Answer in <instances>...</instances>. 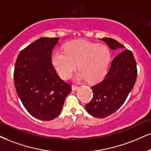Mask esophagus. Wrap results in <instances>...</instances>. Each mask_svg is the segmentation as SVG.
Listing matches in <instances>:
<instances>
[{"instance_id": "1", "label": "esophagus", "mask_w": 151, "mask_h": 151, "mask_svg": "<svg viewBox=\"0 0 151 151\" xmlns=\"http://www.w3.org/2000/svg\"><path fill=\"white\" fill-rule=\"evenodd\" d=\"M72 90L73 91H76L78 90V86H76V85H72Z\"/></svg>"}]
</instances>
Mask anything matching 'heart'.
<instances>
[{"label":"heart","instance_id":"obj_1","mask_svg":"<svg viewBox=\"0 0 151 151\" xmlns=\"http://www.w3.org/2000/svg\"><path fill=\"white\" fill-rule=\"evenodd\" d=\"M111 61V52L107 46L85 41L75 40L67 43L64 51L56 50L52 63L56 72L63 79H68L77 68L80 70L75 80H87L94 83L103 78Z\"/></svg>","mask_w":151,"mask_h":151}]
</instances>
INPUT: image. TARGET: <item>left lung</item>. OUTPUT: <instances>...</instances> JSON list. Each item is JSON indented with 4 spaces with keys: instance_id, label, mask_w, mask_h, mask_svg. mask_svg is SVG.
<instances>
[{
    "instance_id": "1",
    "label": "left lung",
    "mask_w": 151,
    "mask_h": 151,
    "mask_svg": "<svg viewBox=\"0 0 151 151\" xmlns=\"http://www.w3.org/2000/svg\"><path fill=\"white\" fill-rule=\"evenodd\" d=\"M100 40L111 50L124 48L115 39L104 38ZM137 76V64L132 52L129 50H123L113 59L103 81L92 87V100L85 106L89 114L104 118L115 113L132 90Z\"/></svg>"
}]
</instances>
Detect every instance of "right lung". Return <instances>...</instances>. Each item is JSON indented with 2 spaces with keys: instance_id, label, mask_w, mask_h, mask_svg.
I'll use <instances>...</instances> for the list:
<instances>
[{
  "instance_id": "1",
  "label": "right lung",
  "mask_w": 151,
  "mask_h": 151,
  "mask_svg": "<svg viewBox=\"0 0 151 151\" xmlns=\"http://www.w3.org/2000/svg\"><path fill=\"white\" fill-rule=\"evenodd\" d=\"M59 38L42 37L19 54L14 82L19 97L32 116L49 121L60 114L70 85L57 75L52 64V52Z\"/></svg>"
}]
</instances>
